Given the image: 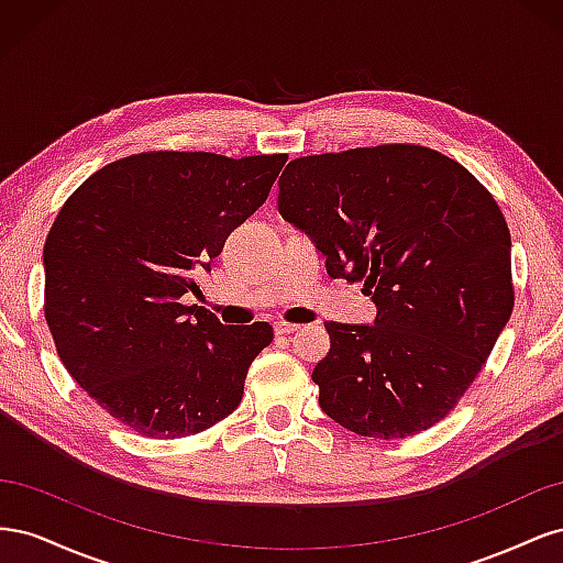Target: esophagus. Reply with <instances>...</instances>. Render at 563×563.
Returning a JSON list of instances; mask_svg holds the SVG:
<instances>
[{"label": "esophagus", "instance_id": "esophagus-1", "mask_svg": "<svg viewBox=\"0 0 563 563\" xmlns=\"http://www.w3.org/2000/svg\"><path fill=\"white\" fill-rule=\"evenodd\" d=\"M300 327L298 323H288V321H277L275 323V333H279V335H288V333H296Z\"/></svg>", "mask_w": 563, "mask_h": 563}]
</instances>
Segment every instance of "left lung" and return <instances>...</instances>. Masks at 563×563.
<instances>
[{
  "label": "left lung",
  "mask_w": 563,
  "mask_h": 563,
  "mask_svg": "<svg viewBox=\"0 0 563 563\" xmlns=\"http://www.w3.org/2000/svg\"><path fill=\"white\" fill-rule=\"evenodd\" d=\"M279 213L364 282L368 323L327 321L319 406L345 430L404 439L449 416L515 308L512 240L465 166L422 145L356 147L288 162Z\"/></svg>",
  "instance_id": "left-lung-1"
}]
</instances>
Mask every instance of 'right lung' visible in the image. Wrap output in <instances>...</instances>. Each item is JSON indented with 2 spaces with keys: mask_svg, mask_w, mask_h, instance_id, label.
I'll use <instances>...</instances> for the list:
<instances>
[{
  "mask_svg": "<svg viewBox=\"0 0 563 563\" xmlns=\"http://www.w3.org/2000/svg\"><path fill=\"white\" fill-rule=\"evenodd\" d=\"M286 155L141 152L84 180L44 244V314L89 397L150 439L228 418L272 327L185 305L230 232L267 199Z\"/></svg>",
  "mask_w": 563,
  "mask_h": 563,
  "instance_id": "add662e5",
  "label": "right lung"
}]
</instances>
